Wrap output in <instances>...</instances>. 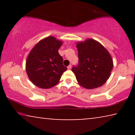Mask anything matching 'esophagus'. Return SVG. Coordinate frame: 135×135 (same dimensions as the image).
<instances>
[{"label":"esophagus","mask_w":135,"mask_h":135,"mask_svg":"<svg viewBox=\"0 0 135 135\" xmlns=\"http://www.w3.org/2000/svg\"><path fill=\"white\" fill-rule=\"evenodd\" d=\"M67 68H68V70H70L71 69V65H68V67H67Z\"/></svg>","instance_id":"obj_1"}]
</instances>
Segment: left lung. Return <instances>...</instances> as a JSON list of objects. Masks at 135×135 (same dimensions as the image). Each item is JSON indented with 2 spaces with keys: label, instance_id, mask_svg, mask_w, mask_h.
Wrapping results in <instances>:
<instances>
[{
  "label": "left lung",
  "instance_id": "obj_1",
  "mask_svg": "<svg viewBox=\"0 0 135 135\" xmlns=\"http://www.w3.org/2000/svg\"><path fill=\"white\" fill-rule=\"evenodd\" d=\"M77 48L79 64L73 66L72 71L80 85L89 89L103 85L109 79L113 68L109 52L93 39L78 43Z\"/></svg>",
  "mask_w": 135,
  "mask_h": 135
}]
</instances>
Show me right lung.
<instances>
[{
    "label": "right lung",
    "instance_id": "right-lung-1",
    "mask_svg": "<svg viewBox=\"0 0 135 135\" xmlns=\"http://www.w3.org/2000/svg\"><path fill=\"white\" fill-rule=\"evenodd\" d=\"M62 44V42L50 36L40 41L29 54L26 71L36 86L42 89L52 88L67 70L63 65V58L58 53Z\"/></svg>",
    "mask_w": 135,
    "mask_h": 135
}]
</instances>
